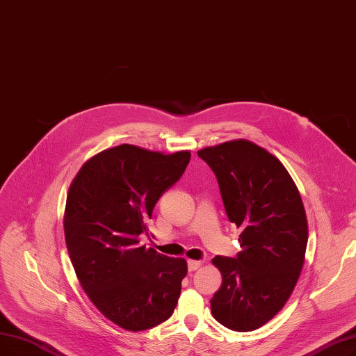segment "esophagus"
<instances>
[{"mask_svg":"<svg viewBox=\"0 0 356 356\" xmlns=\"http://www.w3.org/2000/svg\"><path fill=\"white\" fill-rule=\"evenodd\" d=\"M202 265H204V260H189L188 261V268H189L191 272L196 270L199 268H202Z\"/></svg>","mask_w":356,"mask_h":356,"instance_id":"obj_1","label":"esophagus"}]
</instances>
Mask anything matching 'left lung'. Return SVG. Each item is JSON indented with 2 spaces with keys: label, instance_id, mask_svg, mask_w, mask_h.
Returning a JSON list of instances; mask_svg holds the SVG:
<instances>
[{
  "label": "left lung",
  "instance_id": "obj_1",
  "mask_svg": "<svg viewBox=\"0 0 356 356\" xmlns=\"http://www.w3.org/2000/svg\"><path fill=\"white\" fill-rule=\"evenodd\" d=\"M218 179L228 220L241 229L237 257L215 256L222 275L211 312L236 332H252L280 313L305 260L308 224L285 165L264 147L233 140L197 151Z\"/></svg>",
  "mask_w": 356,
  "mask_h": 356
}]
</instances>
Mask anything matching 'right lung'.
<instances>
[{
	"instance_id": "right-lung-1",
	"label": "right lung",
	"mask_w": 356,
	"mask_h": 356,
	"mask_svg": "<svg viewBox=\"0 0 356 356\" xmlns=\"http://www.w3.org/2000/svg\"><path fill=\"white\" fill-rule=\"evenodd\" d=\"M189 160L191 151L122 144L87 160L70 184L64 231L75 275L92 305L128 332L165 321L179 301L186 260L160 254L138 237Z\"/></svg>"
}]
</instances>
